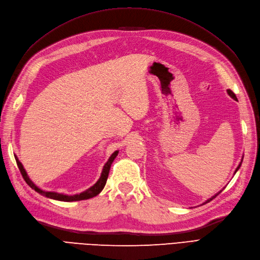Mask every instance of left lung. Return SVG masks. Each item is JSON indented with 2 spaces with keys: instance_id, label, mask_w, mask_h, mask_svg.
Masks as SVG:
<instances>
[{
  "instance_id": "1",
  "label": "left lung",
  "mask_w": 260,
  "mask_h": 260,
  "mask_svg": "<svg viewBox=\"0 0 260 260\" xmlns=\"http://www.w3.org/2000/svg\"><path fill=\"white\" fill-rule=\"evenodd\" d=\"M226 92H228V94H229V95L232 98V99H234V100H237V96H235V94L231 91V90H226ZM241 164H242V160H241V162H240V165H239V166H238V168L237 169H235V172H237L239 169H240V167H241ZM235 172H234V174H235ZM219 193H221V191H220V192H218L217 194H215L214 196H211V198L209 199V200H207L205 203H203V205H204V204H206V203H208V202H210V201H212V200H214L215 198H216V196L219 194Z\"/></svg>"
}]
</instances>
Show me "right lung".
Instances as JSON below:
<instances>
[{
  "mask_svg": "<svg viewBox=\"0 0 260 260\" xmlns=\"http://www.w3.org/2000/svg\"><path fill=\"white\" fill-rule=\"evenodd\" d=\"M117 155H118V151L114 152V153L112 154V156L109 157V159H108L107 162L104 165L103 171H102V175H101L100 179L98 180V182H96L95 184L92 185L91 187H89L88 190L83 191L82 193L76 194V195H66V194H61V193H57V192H49V191H43V190H41L40 187H38V186L32 182V181L30 180V178L28 177L25 168H23L22 164L19 161V159L17 158L16 155H15V159H16L17 166H18V168H19V170H20V172H21L22 178L25 179L27 184H28L31 188H34V190H35L36 192H38L39 194H41V195L45 196V198L52 199V200L61 201V202H76V201H83V200L92 199V198H94V196H96L98 194L101 193V191L103 190L105 184H106V181H107L108 174H109V169H111L112 164H113L114 159L116 158Z\"/></svg>",
  "mask_w": 260,
  "mask_h": 260,
  "instance_id": "add662e5",
  "label": "right lung"
}]
</instances>
